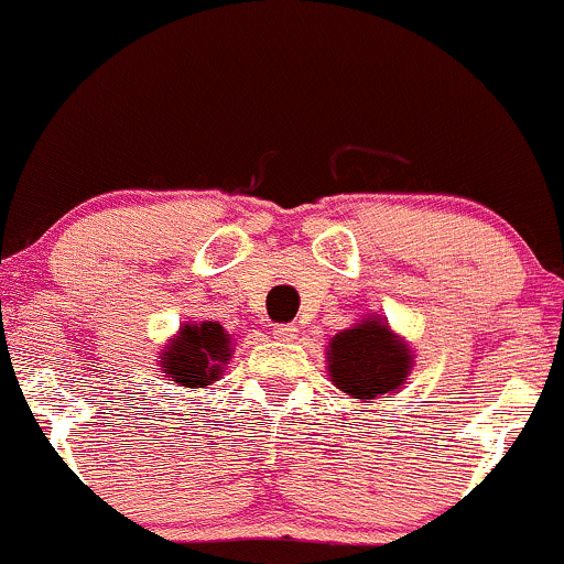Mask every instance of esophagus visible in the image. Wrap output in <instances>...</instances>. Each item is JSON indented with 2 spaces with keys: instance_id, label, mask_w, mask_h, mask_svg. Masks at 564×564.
I'll list each match as a JSON object with an SVG mask.
<instances>
[{
  "instance_id": "1",
  "label": "esophagus",
  "mask_w": 564,
  "mask_h": 564,
  "mask_svg": "<svg viewBox=\"0 0 564 564\" xmlns=\"http://www.w3.org/2000/svg\"><path fill=\"white\" fill-rule=\"evenodd\" d=\"M274 339H280V341H293V339H299V328H295L293 323L276 325V328H274Z\"/></svg>"
}]
</instances>
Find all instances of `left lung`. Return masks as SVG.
I'll return each instance as SVG.
<instances>
[{
    "label": "left lung",
    "instance_id": "1",
    "mask_svg": "<svg viewBox=\"0 0 564 564\" xmlns=\"http://www.w3.org/2000/svg\"><path fill=\"white\" fill-rule=\"evenodd\" d=\"M412 347L391 323L364 315L350 328L330 336L325 345L328 380L358 404L371 399H391L412 371Z\"/></svg>",
    "mask_w": 564,
    "mask_h": 564
}]
</instances>
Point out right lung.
I'll list each match as a JSON object with an SVG mask.
<instances>
[{
	"instance_id": "right-lung-1",
	"label": "right lung",
	"mask_w": 564,
	"mask_h": 564,
	"mask_svg": "<svg viewBox=\"0 0 564 564\" xmlns=\"http://www.w3.org/2000/svg\"><path fill=\"white\" fill-rule=\"evenodd\" d=\"M236 345L217 321L182 323V328L156 352L160 371L184 388H206L223 377Z\"/></svg>"
}]
</instances>
